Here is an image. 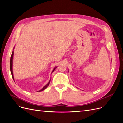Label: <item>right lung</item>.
Wrapping results in <instances>:
<instances>
[{"mask_svg":"<svg viewBox=\"0 0 123 123\" xmlns=\"http://www.w3.org/2000/svg\"><path fill=\"white\" fill-rule=\"evenodd\" d=\"M14 48H15V47H14V49H13V52H12V55H11V58H10V71H11V74H12V77H13V79L14 80V75H13V55H14ZM57 68V67H54V68L53 69V71H52V73L56 69V68ZM50 81H51V80H49V82H48V83L47 84V85H46L45 86H44L41 89V90H39V91H38L37 92H40V91H43V90H44V89H46L47 88V87L48 86H49V84H50Z\"/></svg>","mask_w":123,"mask_h":123,"instance_id":"1","label":"right lung"}]
</instances>
